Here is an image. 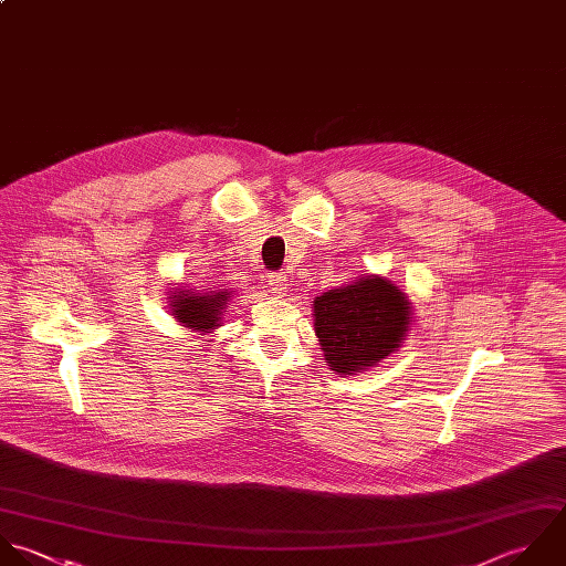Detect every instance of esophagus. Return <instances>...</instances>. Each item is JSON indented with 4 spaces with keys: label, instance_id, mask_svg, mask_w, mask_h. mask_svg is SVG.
Instances as JSON below:
<instances>
[{
    "label": "esophagus",
    "instance_id": "34e87169",
    "mask_svg": "<svg viewBox=\"0 0 566 566\" xmlns=\"http://www.w3.org/2000/svg\"><path fill=\"white\" fill-rule=\"evenodd\" d=\"M269 284H271V291H273L275 297H284L286 291H289V277L284 273L269 275Z\"/></svg>",
    "mask_w": 566,
    "mask_h": 566
}]
</instances>
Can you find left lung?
Masks as SVG:
<instances>
[{"label":"left lung","mask_w":566,"mask_h":566,"mask_svg":"<svg viewBox=\"0 0 566 566\" xmlns=\"http://www.w3.org/2000/svg\"><path fill=\"white\" fill-rule=\"evenodd\" d=\"M412 315L408 293L373 273L313 302L315 335L326 366L337 375H357L388 359L403 346Z\"/></svg>","instance_id":"obj_1"}]
</instances>
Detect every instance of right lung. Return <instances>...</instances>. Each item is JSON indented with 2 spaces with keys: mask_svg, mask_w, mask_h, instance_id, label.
<instances>
[{
  "mask_svg": "<svg viewBox=\"0 0 566 566\" xmlns=\"http://www.w3.org/2000/svg\"><path fill=\"white\" fill-rule=\"evenodd\" d=\"M235 293L222 291H196L189 286H176L169 291V313L174 319L196 335L216 333L222 326L227 304Z\"/></svg>",
  "mask_w": 566,
  "mask_h": 566,
  "instance_id": "add662e5",
  "label": "right lung"
}]
</instances>
